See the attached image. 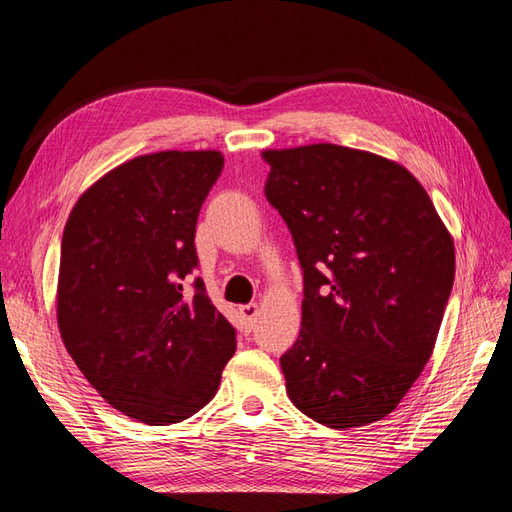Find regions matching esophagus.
<instances>
[{
    "label": "esophagus",
    "mask_w": 512,
    "mask_h": 512,
    "mask_svg": "<svg viewBox=\"0 0 512 512\" xmlns=\"http://www.w3.org/2000/svg\"><path fill=\"white\" fill-rule=\"evenodd\" d=\"M258 305L256 303H250V305H241L239 307V314H241V318H243V324H245V329L250 331L252 327H254V322H256V318H258Z\"/></svg>",
    "instance_id": "1"
}]
</instances>
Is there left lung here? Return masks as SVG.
I'll list each match as a JSON object with an SVG mask.
<instances>
[{"label": "left lung", "instance_id": "obj_1", "mask_svg": "<svg viewBox=\"0 0 512 512\" xmlns=\"http://www.w3.org/2000/svg\"><path fill=\"white\" fill-rule=\"evenodd\" d=\"M265 196L303 269L301 331L286 393L331 429L391 414L436 346L455 245L412 173L331 143L262 153Z\"/></svg>", "mask_w": 512, "mask_h": 512}]
</instances>
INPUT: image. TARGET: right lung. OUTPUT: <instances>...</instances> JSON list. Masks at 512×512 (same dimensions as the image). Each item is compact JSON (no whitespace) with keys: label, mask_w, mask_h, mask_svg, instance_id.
Wrapping results in <instances>:
<instances>
[{"label":"right lung","mask_w":512,"mask_h":512,"mask_svg":"<svg viewBox=\"0 0 512 512\" xmlns=\"http://www.w3.org/2000/svg\"><path fill=\"white\" fill-rule=\"evenodd\" d=\"M220 151H160L76 200L61 237L57 324L89 384L119 412L173 425L218 393L237 333L196 277V220Z\"/></svg>","instance_id":"right-lung-1"}]
</instances>
